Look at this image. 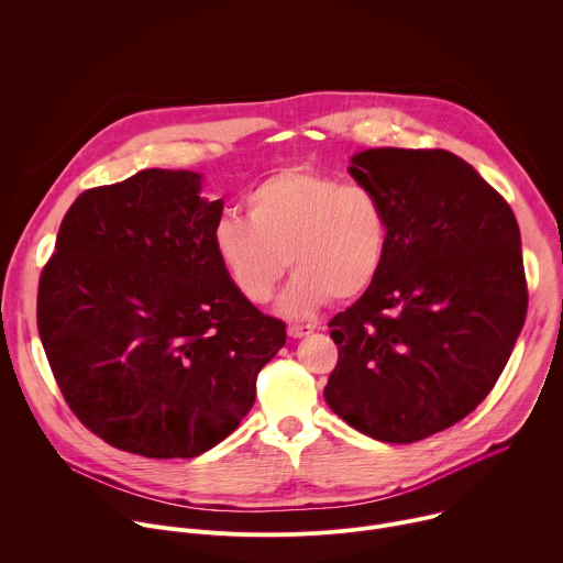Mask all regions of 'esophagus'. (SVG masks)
<instances>
[{
  "instance_id": "esophagus-1",
  "label": "esophagus",
  "mask_w": 563,
  "mask_h": 563,
  "mask_svg": "<svg viewBox=\"0 0 563 563\" xmlns=\"http://www.w3.org/2000/svg\"><path fill=\"white\" fill-rule=\"evenodd\" d=\"M313 332V325H302V323H291L289 328H287V334L291 336V339H302V336H307V334H311Z\"/></svg>"
}]
</instances>
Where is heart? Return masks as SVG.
<instances>
[{
  "instance_id": "b5f03b06",
  "label": "heart",
  "mask_w": 563,
  "mask_h": 563,
  "mask_svg": "<svg viewBox=\"0 0 563 563\" xmlns=\"http://www.w3.org/2000/svg\"><path fill=\"white\" fill-rule=\"evenodd\" d=\"M247 218L220 213L211 227L213 254L250 302L265 305L289 267L283 307L291 316L332 298L365 294L385 267L389 218L380 198L361 185L309 167L280 169L245 196Z\"/></svg>"
}]
</instances>
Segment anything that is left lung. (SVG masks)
Instances as JSON below:
<instances>
[{"label":"left lung","instance_id":"8db88e82","mask_svg":"<svg viewBox=\"0 0 563 563\" xmlns=\"http://www.w3.org/2000/svg\"><path fill=\"white\" fill-rule=\"evenodd\" d=\"M350 174L389 218L376 283L330 320L328 406L354 430L415 443L465 419L501 376L528 309L510 205L443 148H367Z\"/></svg>","mask_w":563,"mask_h":563}]
</instances>
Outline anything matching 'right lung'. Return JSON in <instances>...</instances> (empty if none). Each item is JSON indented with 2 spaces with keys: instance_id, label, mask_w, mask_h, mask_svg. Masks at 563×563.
I'll use <instances>...</instances> for the list:
<instances>
[{
  "instance_id": "1",
  "label": "right lung",
  "mask_w": 563,
  "mask_h": 563,
  "mask_svg": "<svg viewBox=\"0 0 563 563\" xmlns=\"http://www.w3.org/2000/svg\"><path fill=\"white\" fill-rule=\"evenodd\" d=\"M200 176L144 169L87 189L42 269L37 330L70 412L109 445L191 459L252 410L285 323L224 276Z\"/></svg>"
}]
</instances>
